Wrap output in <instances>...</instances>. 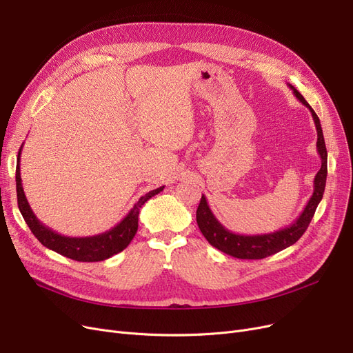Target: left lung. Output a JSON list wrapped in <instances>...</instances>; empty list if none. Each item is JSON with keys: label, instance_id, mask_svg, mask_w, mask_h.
Masks as SVG:
<instances>
[{"label": "left lung", "instance_id": "left-lung-1", "mask_svg": "<svg viewBox=\"0 0 353 353\" xmlns=\"http://www.w3.org/2000/svg\"><path fill=\"white\" fill-rule=\"evenodd\" d=\"M288 86L291 90H293L294 97L312 112L316 131H317V144H316L317 152L321 160L320 170L314 176V181H313V194L309 199V202L303 209V212L300 213V216L293 223L279 229V231H274L270 234L243 235V234H235L232 231H229V229H226L216 219V216L212 213L208 205L205 194H202L201 203H199L196 210L197 226L212 247L239 259H261L272 254H277L288 248L290 245L296 243L301 238V235L305 232L309 223L312 222L317 205L320 203L321 197H323V193H325L326 176H327V151H326V144L323 139V131H321V125H320V119L313 111L312 106L307 103V101L303 98L300 92L294 86L291 85Z\"/></svg>", "mask_w": 353, "mask_h": 353}]
</instances>
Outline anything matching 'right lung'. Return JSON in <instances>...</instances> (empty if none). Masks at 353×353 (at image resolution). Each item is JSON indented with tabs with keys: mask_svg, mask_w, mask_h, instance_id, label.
I'll return each mask as SVG.
<instances>
[{
	"mask_svg": "<svg viewBox=\"0 0 353 353\" xmlns=\"http://www.w3.org/2000/svg\"><path fill=\"white\" fill-rule=\"evenodd\" d=\"M23 145L20 147L19 157H17V167H15V185H17V201H19V209L23 214V218L28 228L32 229L33 235L44 245L46 248H49L60 255L66 258L74 259V261L81 263H97L108 259L112 255L124 251L128 243L132 241V238L137 234L139 229V214L141 206L157 193L163 192L164 186L151 190L141 196L139 199L132 209L127 213V216L122 219L119 223H117L110 231L102 232L99 235L94 236H65L62 234H57L52 228L46 226L41 223L34 212L30 208L27 197L24 194L23 183H21V174H20V156H21Z\"/></svg>",
	"mask_w": 353,
	"mask_h": 353,
	"instance_id": "add662e5",
	"label": "right lung"
}]
</instances>
